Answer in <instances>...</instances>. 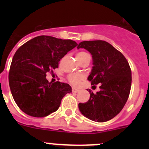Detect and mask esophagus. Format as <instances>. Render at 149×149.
<instances>
[{
  "instance_id": "34e87169",
  "label": "esophagus",
  "mask_w": 149,
  "mask_h": 149,
  "mask_svg": "<svg viewBox=\"0 0 149 149\" xmlns=\"http://www.w3.org/2000/svg\"><path fill=\"white\" fill-rule=\"evenodd\" d=\"M72 91L74 93H77L79 91V89H78V88H72Z\"/></svg>"
}]
</instances>
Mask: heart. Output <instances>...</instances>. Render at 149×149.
I'll return each instance as SVG.
<instances>
[{"label": "heart", "instance_id": "1", "mask_svg": "<svg viewBox=\"0 0 149 149\" xmlns=\"http://www.w3.org/2000/svg\"><path fill=\"white\" fill-rule=\"evenodd\" d=\"M89 56L87 52H84V51H81V52H79L76 54V58L79 60V62L82 61V60L84 59L86 57ZM68 81L70 82V84H73V85H77L83 79V76L81 74H78V73H70L68 76Z\"/></svg>", "mask_w": 149, "mask_h": 149}]
</instances>
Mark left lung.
I'll return each instance as SVG.
<instances>
[{
    "label": "left lung",
    "instance_id": "1",
    "mask_svg": "<svg viewBox=\"0 0 149 149\" xmlns=\"http://www.w3.org/2000/svg\"><path fill=\"white\" fill-rule=\"evenodd\" d=\"M84 48L92 55L93 68L88 77L91 85L100 84V91L94 94L79 108L85 117L102 123L115 118L127 102L131 88V69L120 51L103 40L84 41L77 48Z\"/></svg>",
    "mask_w": 149,
    "mask_h": 149
}]
</instances>
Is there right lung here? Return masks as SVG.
<instances>
[{"instance_id": "add662e5", "label": "right lung", "mask_w": 149, "mask_h": 149, "mask_svg": "<svg viewBox=\"0 0 149 149\" xmlns=\"http://www.w3.org/2000/svg\"><path fill=\"white\" fill-rule=\"evenodd\" d=\"M76 45L73 40L42 35L16 50L8 81L13 100L21 110L31 117L44 118L59 108L71 87L63 82H48L46 73H53L61 58Z\"/></svg>"}]
</instances>
